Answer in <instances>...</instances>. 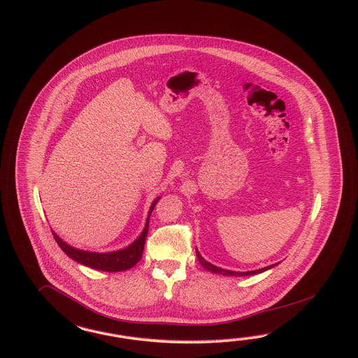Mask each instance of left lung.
I'll return each instance as SVG.
<instances>
[{
  "instance_id": "left-lung-1",
  "label": "left lung",
  "mask_w": 358,
  "mask_h": 358,
  "mask_svg": "<svg viewBox=\"0 0 358 358\" xmlns=\"http://www.w3.org/2000/svg\"><path fill=\"white\" fill-rule=\"evenodd\" d=\"M197 259H199V262L201 264V266L204 267V268H207L209 271H212V273H216V274H221V275H234V277H243V275H253V274H258V273H264L266 270H268V268H271V267H274L275 265L267 266V267H264V268H259V270H254V271H246V273H237V271H231V270H224V268H220L217 266L212 265V264H209L207 262L200 253L196 250Z\"/></svg>"
}]
</instances>
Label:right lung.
Segmentation results:
<instances>
[{"label":"right lung","mask_w":358,"mask_h":358,"mask_svg":"<svg viewBox=\"0 0 358 358\" xmlns=\"http://www.w3.org/2000/svg\"><path fill=\"white\" fill-rule=\"evenodd\" d=\"M158 200H159V197L157 200H154V203L151 206L149 217H148L142 234L130 246H127L122 250L112 252V253L84 252V250L75 249V248L67 245L64 241H62L59 238L58 234H55L52 231L54 238L58 243L60 249L67 254L69 258L75 259L76 262H79L81 265L88 266V267H92L96 270H101V271H109V273L125 271L127 268H131L142 258V253H143V249H145V240H146L148 231H149V220H150L151 212L155 207V204L158 203Z\"/></svg>","instance_id":"obj_1"}]
</instances>
